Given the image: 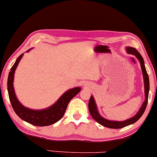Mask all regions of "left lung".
<instances>
[{
	"label": "left lung",
	"instance_id": "1",
	"mask_svg": "<svg viewBox=\"0 0 157 157\" xmlns=\"http://www.w3.org/2000/svg\"><path fill=\"white\" fill-rule=\"evenodd\" d=\"M127 52L131 55H134L137 57V59L140 60V64H141V68L142 71V75H143V79H144V83H145V102L142 104L141 109H140V111H138V113L135 115L134 117H131L128 120H125V121L122 122H117V121H111V120H108L102 117L100 115V113H98L97 111L96 104H95L94 100L93 97L91 96L90 97V100L89 102V112L91 113V117L94 118V120L95 121H97L98 123H100V125L105 126V127L109 128H122L125 127L129 125L136 122L137 120L140 119L143 114V113L145 112V109H146V106L147 104V100H148V92H149V78L148 75H147V71L145 69V63H144V60L142 58L141 55L140 54L137 50L135 48L132 47H128L127 48Z\"/></svg>",
	"mask_w": 157,
	"mask_h": 157
}]
</instances>
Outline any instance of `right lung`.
<instances>
[{
    "label": "right lung",
    "mask_w": 157,
    "mask_h": 157,
    "mask_svg": "<svg viewBox=\"0 0 157 157\" xmlns=\"http://www.w3.org/2000/svg\"><path fill=\"white\" fill-rule=\"evenodd\" d=\"M29 51V50L27 52ZM22 57L23 54L17 57L15 64L11 68L10 73H9L8 81H7V89H8L9 97H10L12 109L20 118L32 125L36 126L52 125L59 121L63 117L68 102L74 97L76 96L77 94L80 92L81 89L80 87H76L75 89L68 90L60 97V98L53 105L47 109L36 111V110L27 109L21 105L17 100L13 88L14 74Z\"/></svg>",
    "instance_id": "right-lung-1"
}]
</instances>
